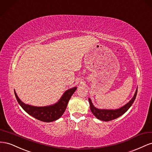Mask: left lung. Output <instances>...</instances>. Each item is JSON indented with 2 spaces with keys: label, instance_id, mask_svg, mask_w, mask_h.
I'll list each match as a JSON object with an SVG mask.
<instances>
[{
  "label": "left lung",
  "instance_id": "left-lung-1",
  "mask_svg": "<svg viewBox=\"0 0 152 152\" xmlns=\"http://www.w3.org/2000/svg\"><path fill=\"white\" fill-rule=\"evenodd\" d=\"M137 92V88L135 94L134 95V97H132L131 100L127 104H125L123 107H120V109L115 110H99L97 108L95 107L94 106V105L92 103V101H91L90 99H88V101L90 102V110L97 118L101 120L105 121V122H108V121L115 120L117 118H118L119 116H122L123 114H124L129 109L130 107L132 106L134 100H135L136 99Z\"/></svg>",
  "mask_w": 152,
  "mask_h": 152
}]
</instances>
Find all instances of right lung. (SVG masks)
Here are the masks:
<instances>
[{"instance_id": "1", "label": "right lung", "mask_w": 152, "mask_h": 152, "mask_svg": "<svg viewBox=\"0 0 152 152\" xmlns=\"http://www.w3.org/2000/svg\"><path fill=\"white\" fill-rule=\"evenodd\" d=\"M76 88V87H74L67 90L57 103L54 105L45 107H36L25 104L21 101L15 92V94L19 104L28 114L42 122H51L58 120L63 115L66 109L69 99L75 93Z\"/></svg>"}]
</instances>
